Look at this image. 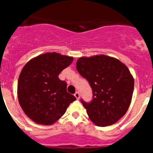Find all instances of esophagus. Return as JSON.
Segmentation results:
<instances>
[{
  "instance_id": "obj_1",
  "label": "esophagus",
  "mask_w": 153,
  "mask_h": 153,
  "mask_svg": "<svg viewBox=\"0 0 153 153\" xmlns=\"http://www.w3.org/2000/svg\"><path fill=\"white\" fill-rule=\"evenodd\" d=\"M74 96H75V97L76 98V100H79V92H76L75 94H74Z\"/></svg>"
}]
</instances>
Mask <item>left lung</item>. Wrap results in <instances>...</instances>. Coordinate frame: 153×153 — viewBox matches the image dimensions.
<instances>
[{"instance_id":"8db88e82","label":"left lung","mask_w":153,"mask_h":153,"mask_svg":"<svg viewBox=\"0 0 153 153\" xmlns=\"http://www.w3.org/2000/svg\"><path fill=\"white\" fill-rule=\"evenodd\" d=\"M76 70L93 90V100H81L90 120L98 126H107L122 118L130 106L134 79L118 59L106 55L79 58Z\"/></svg>"}]
</instances>
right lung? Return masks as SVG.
<instances>
[{"label":"right lung","mask_w":153,"mask_h":153,"mask_svg":"<svg viewBox=\"0 0 153 153\" xmlns=\"http://www.w3.org/2000/svg\"><path fill=\"white\" fill-rule=\"evenodd\" d=\"M74 61L72 56L47 52L31 59L19 76L17 97L25 114L36 123L52 125L76 99L58 75Z\"/></svg>","instance_id":"add662e5"}]
</instances>
